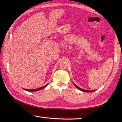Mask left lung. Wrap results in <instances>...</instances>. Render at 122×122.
<instances>
[{
	"label": "left lung",
	"instance_id": "obj_1",
	"mask_svg": "<svg viewBox=\"0 0 122 122\" xmlns=\"http://www.w3.org/2000/svg\"><path fill=\"white\" fill-rule=\"evenodd\" d=\"M73 84H74V85L75 86H76V88H77V89H78L79 90H80V91H83V92H94L95 90H92V91H89V90H84V89H81V88H80V87H79V86H77L74 83H73Z\"/></svg>",
	"mask_w": 122,
	"mask_h": 122
}]
</instances>
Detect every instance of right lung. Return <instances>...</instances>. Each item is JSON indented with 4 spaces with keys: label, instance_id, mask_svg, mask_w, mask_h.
I'll use <instances>...</instances> for the list:
<instances>
[{
    "label": "right lung",
    "instance_id": "add662e5",
    "mask_svg": "<svg viewBox=\"0 0 122 122\" xmlns=\"http://www.w3.org/2000/svg\"><path fill=\"white\" fill-rule=\"evenodd\" d=\"M48 84L46 85L45 86H43L42 87H39V88H38V89H32V90H29V89H24L25 90L27 91H29V92H35V91H39V90H40L41 89H43V88H45V87H46V86H47Z\"/></svg>",
    "mask_w": 122,
    "mask_h": 122
}]
</instances>
